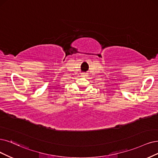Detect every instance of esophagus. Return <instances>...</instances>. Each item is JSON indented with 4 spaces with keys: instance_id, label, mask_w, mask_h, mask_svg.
I'll use <instances>...</instances> for the list:
<instances>
[{
    "instance_id": "obj_1",
    "label": "esophagus",
    "mask_w": 158,
    "mask_h": 158,
    "mask_svg": "<svg viewBox=\"0 0 158 158\" xmlns=\"http://www.w3.org/2000/svg\"><path fill=\"white\" fill-rule=\"evenodd\" d=\"M81 75H82V77H87V76H88V73H83L81 74Z\"/></svg>"
}]
</instances>
